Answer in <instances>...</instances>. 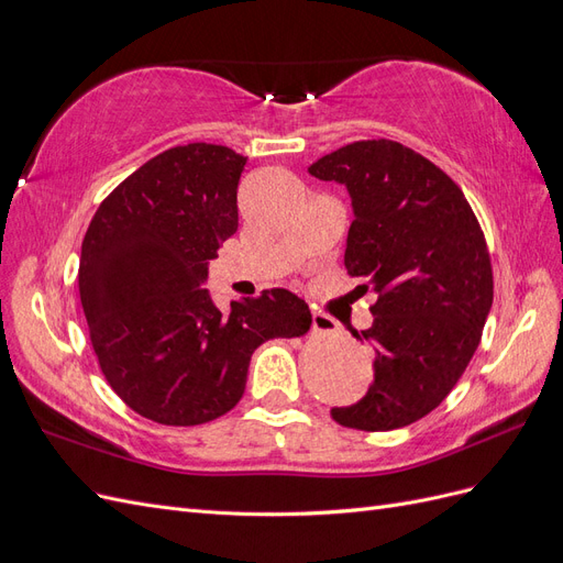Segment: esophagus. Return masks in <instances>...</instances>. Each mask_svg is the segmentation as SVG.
Here are the masks:
<instances>
[{
	"label": "esophagus",
	"mask_w": 563,
	"mask_h": 563,
	"mask_svg": "<svg viewBox=\"0 0 563 563\" xmlns=\"http://www.w3.org/2000/svg\"><path fill=\"white\" fill-rule=\"evenodd\" d=\"M312 331H314V333L329 335V333H335V331H338V323H335V319H331L329 314L314 312V314H312Z\"/></svg>",
	"instance_id": "esophagus-1"
}]
</instances>
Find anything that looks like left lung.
Listing matches in <instances>:
<instances>
[{
  "label": "left lung",
  "instance_id": "1",
  "mask_svg": "<svg viewBox=\"0 0 563 563\" xmlns=\"http://www.w3.org/2000/svg\"><path fill=\"white\" fill-rule=\"evenodd\" d=\"M310 174L343 183L354 207L347 275L373 291V385L331 408L350 430L406 428L449 397L463 376L493 302L484 230L463 190L437 164L397 141H356L317 159Z\"/></svg>",
  "mask_w": 563,
  "mask_h": 563
}]
</instances>
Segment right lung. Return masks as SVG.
<instances>
[{"label": "right lung", "instance_id": "1", "mask_svg": "<svg viewBox=\"0 0 563 563\" xmlns=\"http://www.w3.org/2000/svg\"><path fill=\"white\" fill-rule=\"evenodd\" d=\"M246 157L225 145L162 152L100 201L84 234L79 298L100 371L131 411L174 428L242 399L255 347L310 331V308L269 288L220 312L207 265L236 232Z\"/></svg>", "mask_w": 563, "mask_h": 563}]
</instances>
